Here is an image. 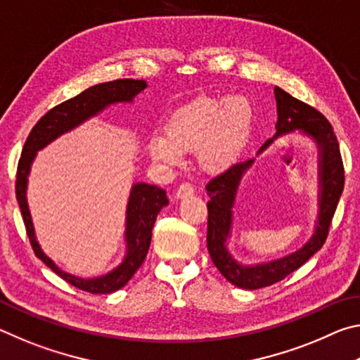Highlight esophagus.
Returning a JSON list of instances; mask_svg holds the SVG:
<instances>
[{
    "label": "esophagus",
    "instance_id": "1",
    "mask_svg": "<svg viewBox=\"0 0 360 360\" xmlns=\"http://www.w3.org/2000/svg\"><path fill=\"white\" fill-rule=\"evenodd\" d=\"M193 193H195L193 186L188 184V182H182V184L178 187V191H176V197L186 198V197H191Z\"/></svg>",
    "mask_w": 360,
    "mask_h": 360
}]
</instances>
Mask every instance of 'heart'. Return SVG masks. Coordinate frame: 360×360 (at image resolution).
Returning a JSON list of instances; mask_svg holds the SVG:
<instances>
[{
	"mask_svg": "<svg viewBox=\"0 0 360 360\" xmlns=\"http://www.w3.org/2000/svg\"><path fill=\"white\" fill-rule=\"evenodd\" d=\"M251 103L241 95L229 98L198 96L168 115L163 133H152L146 149L152 160L174 167L182 154H197L206 172H222L235 162L252 125Z\"/></svg>",
	"mask_w": 360,
	"mask_h": 360,
	"instance_id": "obj_1",
	"label": "heart"
}]
</instances>
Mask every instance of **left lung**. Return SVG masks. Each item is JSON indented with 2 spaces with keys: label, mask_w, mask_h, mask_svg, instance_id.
Returning a JSON list of instances; mask_svg holds the SVG:
<instances>
[{
  "label": "left lung",
  "mask_w": 360,
  "mask_h": 360,
  "mask_svg": "<svg viewBox=\"0 0 360 360\" xmlns=\"http://www.w3.org/2000/svg\"><path fill=\"white\" fill-rule=\"evenodd\" d=\"M276 98V133L266 139L257 154L264 152L268 146L281 136L290 135L294 131H303L318 146V221H316L314 233L298 251L284 255L281 259L257 265H243L236 262L229 252L227 240L230 238L231 222H233V208L236 192L245 174L254 163V158L235 163L224 173L217 174L206 184L208 192V251L217 270L222 276L236 288L254 290L266 288L281 281L297 268H300L311 255L319 251L326 243L330 227L332 217L340 202L341 192L345 187V168L341 160L340 148L333 129L324 115L318 109L307 105L300 100L275 87Z\"/></svg>",
  "instance_id": "8db88e82"
}]
</instances>
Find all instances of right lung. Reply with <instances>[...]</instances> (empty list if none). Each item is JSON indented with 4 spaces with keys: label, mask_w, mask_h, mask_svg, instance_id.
<instances>
[{
    "label": "right lung",
    "mask_w": 360,
    "mask_h": 360,
    "mask_svg": "<svg viewBox=\"0 0 360 360\" xmlns=\"http://www.w3.org/2000/svg\"><path fill=\"white\" fill-rule=\"evenodd\" d=\"M148 87L146 81H135V79H117V81L103 82L79 94L75 98H70L58 106L52 108L38 120L25 141L22 149V155L17 167V179H15V197L19 202L23 222L27 227V235L32 243V248L44 264L63 278L66 283L75 285V288L90 292V294H111L124 288L135 275L136 270L143 265L148 255L152 227H154L157 214L163 206L168 205L167 192L157 186L146 184V182H136L133 184L127 203V217H125V243L127 252L124 260L106 275L96 278H79L70 275L53 264L47 255L42 252L38 240L34 235V227L32 221V214L28 210L27 202V186L28 174L32 169V163L34 160L38 150L51 144L53 139L62 136L76 129L90 117L100 114L103 109L115 105V103H131L133 98Z\"/></svg>",
    "instance_id": "right-lung-1"
}]
</instances>
